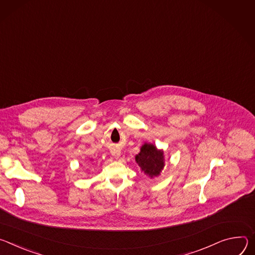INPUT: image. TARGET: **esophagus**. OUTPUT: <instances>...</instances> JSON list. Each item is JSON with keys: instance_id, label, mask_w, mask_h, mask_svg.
<instances>
[{"instance_id": "1", "label": "esophagus", "mask_w": 255, "mask_h": 255, "mask_svg": "<svg viewBox=\"0 0 255 255\" xmlns=\"http://www.w3.org/2000/svg\"><path fill=\"white\" fill-rule=\"evenodd\" d=\"M111 154H112V156L115 157V158H120V156H121V150L120 149H113L112 151H111Z\"/></svg>"}]
</instances>
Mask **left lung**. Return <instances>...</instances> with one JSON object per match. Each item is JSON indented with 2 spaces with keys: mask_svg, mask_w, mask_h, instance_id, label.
Here are the masks:
<instances>
[{
  "mask_svg": "<svg viewBox=\"0 0 255 255\" xmlns=\"http://www.w3.org/2000/svg\"><path fill=\"white\" fill-rule=\"evenodd\" d=\"M135 162L146 175L151 178L159 176L164 167V152L152 144H145L135 156Z\"/></svg>",
  "mask_w": 255,
  "mask_h": 255,
  "instance_id": "8db88e82",
  "label": "left lung"
}]
</instances>
